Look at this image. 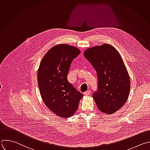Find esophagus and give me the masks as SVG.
Listing matches in <instances>:
<instances>
[{"instance_id":"obj_1","label":"esophagus","mask_w":150,"mask_h":150,"mask_svg":"<svg viewBox=\"0 0 150 150\" xmlns=\"http://www.w3.org/2000/svg\"><path fill=\"white\" fill-rule=\"evenodd\" d=\"M90 92H91L90 91H86V92H84V95H89V93H90Z\"/></svg>"}]
</instances>
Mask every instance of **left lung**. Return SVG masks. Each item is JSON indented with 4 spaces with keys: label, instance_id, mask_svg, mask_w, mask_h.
Segmentation results:
<instances>
[{
    "label": "left lung",
    "instance_id": "left-lung-1",
    "mask_svg": "<svg viewBox=\"0 0 150 150\" xmlns=\"http://www.w3.org/2000/svg\"><path fill=\"white\" fill-rule=\"evenodd\" d=\"M84 56L97 74L98 89L92 96L98 108L114 113L125 104L130 91L129 76L120 54L105 43L88 49Z\"/></svg>",
    "mask_w": 150,
    "mask_h": 150
}]
</instances>
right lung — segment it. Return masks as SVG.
Wrapping results in <instances>:
<instances>
[{"label": "right lung", "instance_id": "add662e5", "mask_svg": "<svg viewBox=\"0 0 150 150\" xmlns=\"http://www.w3.org/2000/svg\"><path fill=\"white\" fill-rule=\"evenodd\" d=\"M79 54L76 47L56 45L45 54L38 69V83L43 101L61 118L72 116L83 96L67 79L71 62Z\"/></svg>", "mask_w": 150, "mask_h": 150}]
</instances>
